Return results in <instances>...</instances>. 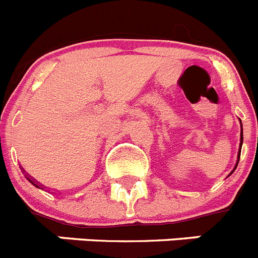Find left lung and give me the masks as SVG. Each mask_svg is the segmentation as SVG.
Masks as SVG:
<instances>
[{
  "instance_id": "obj_1",
  "label": "left lung",
  "mask_w": 258,
  "mask_h": 258,
  "mask_svg": "<svg viewBox=\"0 0 258 258\" xmlns=\"http://www.w3.org/2000/svg\"><path fill=\"white\" fill-rule=\"evenodd\" d=\"M240 124H242V122H240ZM242 144H243V128H242V132H240V148H239V153H238V162H236V166H238V163H239V158H240V152H242ZM236 166H235V168H236ZM234 168V169H235Z\"/></svg>"
}]
</instances>
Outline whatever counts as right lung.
I'll return each instance as SVG.
<instances>
[{
  "instance_id": "right-lung-1",
  "label": "right lung",
  "mask_w": 258,
  "mask_h": 258,
  "mask_svg": "<svg viewBox=\"0 0 258 258\" xmlns=\"http://www.w3.org/2000/svg\"><path fill=\"white\" fill-rule=\"evenodd\" d=\"M29 181H31V182H32V184H33V185H34V186H37V185H36V184H34L33 181H32V180H29ZM37 187H39V186H37Z\"/></svg>"
}]
</instances>
